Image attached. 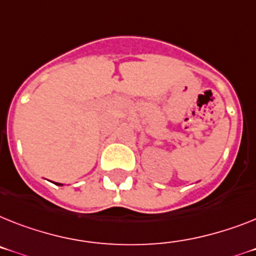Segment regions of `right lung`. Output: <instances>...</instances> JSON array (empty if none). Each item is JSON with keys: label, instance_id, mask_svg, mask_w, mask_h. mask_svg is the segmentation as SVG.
I'll return each mask as SVG.
<instances>
[{"label": "right lung", "instance_id": "obj_1", "mask_svg": "<svg viewBox=\"0 0 256 256\" xmlns=\"http://www.w3.org/2000/svg\"><path fill=\"white\" fill-rule=\"evenodd\" d=\"M58 184V186H62V184Z\"/></svg>", "mask_w": 256, "mask_h": 256}]
</instances>
